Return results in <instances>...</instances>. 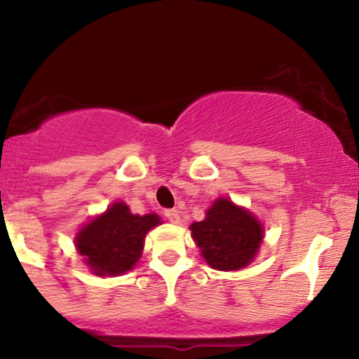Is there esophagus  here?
I'll return each instance as SVG.
<instances>
[{"instance_id":"1","label":"esophagus","mask_w":359,"mask_h":359,"mask_svg":"<svg viewBox=\"0 0 359 359\" xmlns=\"http://www.w3.org/2000/svg\"><path fill=\"white\" fill-rule=\"evenodd\" d=\"M165 217L170 222H174V224H179V222H180V214H179V211H177V209H167Z\"/></svg>"}]
</instances>
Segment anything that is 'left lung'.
I'll return each mask as SVG.
<instances>
[{
    "label": "left lung",
    "mask_w": 359,
    "mask_h": 359,
    "mask_svg": "<svg viewBox=\"0 0 359 359\" xmlns=\"http://www.w3.org/2000/svg\"><path fill=\"white\" fill-rule=\"evenodd\" d=\"M192 240L214 270H241L253 262L263 241V226L248 209L219 197L205 217L191 224Z\"/></svg>",
    "instance_id": "8db88e82"
}]
</instances>
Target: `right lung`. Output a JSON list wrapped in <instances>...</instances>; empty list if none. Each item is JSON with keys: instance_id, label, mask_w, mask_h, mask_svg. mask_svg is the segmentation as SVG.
<instances>
[{"instance_id": "obj_1", "label": "right lung", "mask_w": 359, "mask_h": 359, "mask_svg": "<svg viewBox=\"0 0 359 359\" xmlns=\"http://www.w3.org/2000/svg\"><path fill=\"white\" fill-rule=\"evenodd\" d=\"M160 222L156 214H131L125 203H114L77 233L76 248L93 273L116 277L137 265L147 233Z\"/></svg>"}]
</instances>
